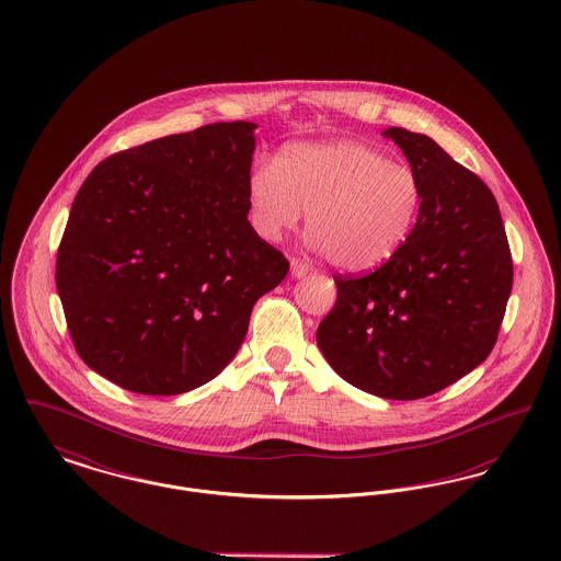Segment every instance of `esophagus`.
I'll list each match as a JSON object with an SVG mask.
<instances>
[{
    "mask_svg": "<svg viewBox=\"0 0 561 561\" xmlns=\"http://www.w3.org/2000/svg\"><path fill=\"white\" fill-rule=\"evenodd\" d=\"M309 271H311V266L305 263V261H300V259H293V261H290V273H293V277H305Z\"/></svg>",
    "mask_w": 561,
    "mask_h": 561,
    "instance_id": "obj_1",
    "label": "esophagus"
}]
</instances>
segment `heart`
<instances>
[{
	"instance_id": "b5f03b06",
	"label": "heart",
	"mask_w": 561,
	"mask_h": 561,
	"mask_svg": "<svg viewBox=\"0 0 561 561\" xmlns=\"http://www.w3.org/2000/svg\"><path fill=\"white\" fill-rule=\"evenodd\" d=\"M248 211L264 241L295 231L307 211L309 243L350 273L392 261L415 231L424 186L409 165L360 141L295 144L245 184Z\"/></svg>"
}]
</instances>
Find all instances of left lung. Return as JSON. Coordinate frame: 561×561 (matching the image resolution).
Wrapping results in <instances>:
<instances>
[{
	"instance_id": "1",
	"label": "left lung",
	"mask_w": 561,
	"mask_h": 561,
	"mask_svg": "<svg viewBox=\"0 0 561 561\" xmlns=\"http://www.w3.org/2000/svg\"><path fill=\"white\" fill-rule=\"evenodd\" d=\"M424 186L417 227L368 275H334L336 302L316 339L358 390L390 400L436 394L494 350L513 259L492 191L432 137L383 131Z\"/></svg>"
}]
</instances>
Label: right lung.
Segmentation results:
<instances>
[{
  "mask_svg": "<svg viewBox=\"0 0 561 561\" xmlns=\"http://www.w3.org/2000/svg\"><path fill=\"white\" fill-rule=\"evenodd\" d=\"M254 123H214L123 150L73 198L57 290L78 356L112 383L175 396L241 347L288 273L248 222Z\"/></svg>",
  "mask_w": 561,
  "mask_h": 561,
  "instance_id": "right-lung-1",
  "label": "right lung"
}]
</instances>
